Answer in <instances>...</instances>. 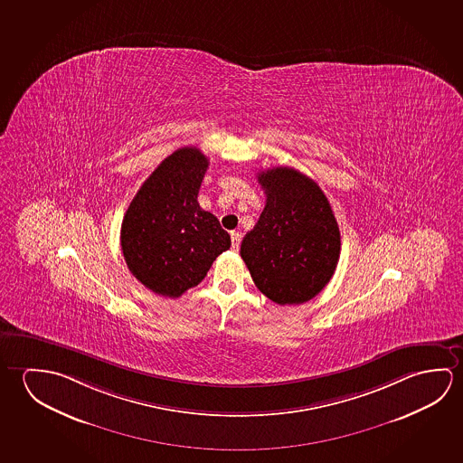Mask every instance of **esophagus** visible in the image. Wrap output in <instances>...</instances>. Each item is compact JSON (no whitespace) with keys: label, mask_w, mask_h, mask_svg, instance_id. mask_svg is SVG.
I'll return each mask as SVG.
<instances>
[{"label":"esophagus","mask_w":463,"mask_h":463,"mask_svg":"<svg viewBox=\"0 0 463 463\" xmlns=\"http://www.w3.org/2000/svg\"><path fill=\"white\" fill-rule=\"evenodd\" d=\"M231 241H232V245H231V249L232 250H239V247H241V234L239 232H231Z\"/></svg>","instance_id":"1"}]
</instances>
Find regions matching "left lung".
Segmentation results:
<instances>
[{
	"mask_svg": "<svg viewBox=\"0 0 463 463\" xmlns=\"http://www.w3.org/2000/svg\"><path fill=\"white\" fill-rule=\"evenodd\" d=\"M265 210L241 245L251 279L269 300L298 305L318 296L333 278L341 232L318 184L294 167L258 175Z\"/></svg>",
	"mask_w": 463,
	"mask_h": 463,
	"instance_id": "obj_1",
	"label": "left lung"
}]
</instances>
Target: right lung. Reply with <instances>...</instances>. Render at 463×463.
<instances>
[{
  "mask_svg": "<svg viewBox=\"0 0 463 463\" xmlns=\"http://www.w3.org/2000/svg\"><path fill=\"white\" fill-rule=\"evenodd\" d=\"M210 161L183 146L161 161L124 214L121 249L130 273L158 296H183L231 247L218 218L198 205Z\"/></svg>",
  "mask_w": 463,
  "mask_h": 463,
  "instance_id": "obj_1",
  "label": "right lung"
}]
</instances>
